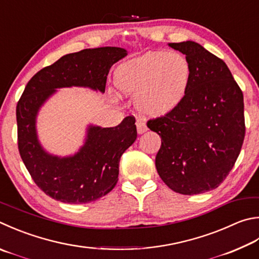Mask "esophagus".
Listing matches in <instances>:
<instances>
[{
  "label": "esophagus",
  "instance_id": "esophagus-1",
  "mask_svg": "<svg viewBox=\"0 0 259 259\" xmlns=\"http://www.w3.org/2000/svg\"><path fill=\"white\" fill-rule=\"evenodd\" d=\"M136 125H137V131H138V134H140V135L147 131V125H146L145 122H143V121L138 120L137 122H136Z\"/></svg>",
  "mask_w": 259,
  "mask_h": 259
}]
</instances>
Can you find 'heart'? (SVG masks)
<instances>
[{
    "instance_id": "heart-1",
    "label": "heart",
    "mask_w": 259,
    "mask_h": 259,
    "mask_svg": "<svg viewBox=\"0 0 259 259\" xmlns=\"http://www.w3.org/2000/svg\"><path fill=\"white\" fill-rule=\"evenodd\" d=\"M191 77V64L183 54L150 52L121 64L114 72V84L121 95L136 98L140 113L157 117L179 106Z\"/></svg>"
}]
</instances>
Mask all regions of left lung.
<instances>
[{"label": "left lung", "instance_id": "obj_1", "mask_svg": "<svg viewBox=\"0 0 259 259\" xmlns=\"http://www.w3.org/2000/svg\"><path fill=\"white\" fill-rule=\"evenodd\" d=\"M168 46L186 55L192 77L179 106L147 122L162 139L155 165L173 191L203 194L225 180L240 154L246 133L243 95L224 61L198 43Z\"/></svg>", "mask_w": 259, "mask_h": 259}]
</instances>
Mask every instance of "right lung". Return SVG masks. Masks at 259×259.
Wrapping results in <instances>:
<instances>
[{
  "label": "right lung",
  "mask_w": 259,
  "mask_h": 259,
  "mask_svg": "<svg viewBox=\"0 0 259 259\" xmlns=\"http://www.w3.org/2000/svg\"><path fill=\"white\" fill-rule=\"evenodd\" d=\"M125 55L124 49L110 46L64 55L39 70L18 102L19 153L34 182L55 200L92 203L113 189L122 154L137 138L136 119L126 116L112 128L89 125L82 147L72 156L59 157L45 152L37 138L36 116L40 106L56 88L78 86L104 93L111 67Z\"/></svg>",
  "instance_id": "right-lung-1"
}]
</instances>
